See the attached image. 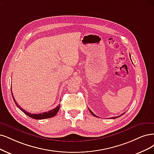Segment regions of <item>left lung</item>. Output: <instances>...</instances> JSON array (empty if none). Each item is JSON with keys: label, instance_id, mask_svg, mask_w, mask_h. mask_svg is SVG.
<instances>
[{"label": "left lung", "instance_id": "1", "mask_svg": "<svg viewBox=\"0 0 154 154\" xmlns=\"http://www.w3.org/2000/svg\"><path fill=\"white\" fill-rule=\"evenodd\" d=\"M130 58H131V55H130ZM89 111H90V112H91V114H92V115H93V116H94V117H97V116H96V115H95V114H94V113H93V112H92V111H91V110H90V109H89ZM124 113H122V114H121V116H117V117H112V118H111V119H116V118H118V117H121V116H122V115H123V114H124Z\"/></svg>", "mask_w": 154, "mask_h": 154}]
</instances>
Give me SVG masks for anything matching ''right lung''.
<instances>
[{
  "label": "right lung",
  "instance_id": "right-lung-1",
  "mask_svg": "<svg viewBox=\"0 0 154 154\" xmlns=\"http://www.w3.org/2000/svg\"><path fill=\"white\" fill-rule=\"evenodd\" d=\"M11 91H12V89H11ZM12 93V96H13V100L14 101L15 104L16 105L17 107H18L19 109L23 112L24 113H25L26 115H27L28 117H30L32 119H48V118H51V117H53L54 116H56V114L59 111V109H60V105H59L58 106H57L55 109H54L53 110H49L48 112H43V113H38V114H35V113H30L29 112H26L25 110H24L23 109H22V108H21V106L16 103V101L14 99V96L13 94V93Z\"/></svg>",
  "mask_w": 154,
  "mask_h": 154
}]
</instances>
